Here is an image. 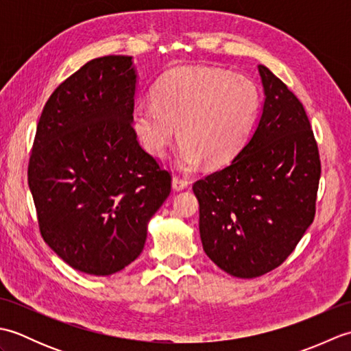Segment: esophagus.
Listing matches in <instances>:
<instances>
[{
  "mask_svg": "<svg viewBox=\"0 0 351 351\" xmlns=\"http://www.w3.org/2000/svg\"><path fill=\"white\" fill-rule=\"evenodd\" d=\"M187 187H189V181L181 180V178H178V176L171 178V189H173L175 191H182Z\"/></svg>",
  "mask_w": 351,
  "mask_h": 351,
  "instance_id": "1",
  "label": "esophagus"
}]
</instances>
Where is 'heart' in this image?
I'll return each instance as SVG.
<instances>
[{
	"instance_id": "b5f03b06",
	"label": "heart",
	"mask_w": 351,
	"mask_h": 351,
	"mask_svg": "<svg viewBox=\"0 0 351 351\" xmlns=\"http://www.w3.org/2000/svg\"><path fill=\"white\" fill-rule=\"evenodd\" d=\"M152 102H137L132 108L141 147L162 158L178 126L182 140L178 164L195 170L204 160L208 166H223L241 151L258 114L259 92L244 75L187 66L156 84Z\"/></svg>"
}]
</instances>
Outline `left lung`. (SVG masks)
<instances>
[{"label": "left lung", "mask_w": 351, "mask_h": 351, "mask_svg": "<svg viewBox=\"0 0 351 351\" xmlns=\"http://www.w3.org/2000/svg\"><path fill=\"white\" fill-rule=\"evenodd\" d=\"M264 104L247 143L226 167L195 182L204 250L223 271L274 270L314 221L322 164L302 102L258 66Z\"/></svg>", "instance_id": "left-lung-1"}]
</instances>
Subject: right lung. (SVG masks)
<instances>
[{
  "label": "right lung",
  "mask_w": 351,
  "mask_h": 351,
  "mask_svg": "<svg viewBox=\"0 0 351 351\" xmlns=\"http://www.w3.org/2000/svg\"><path fill=\"white\" fill-rule=\"evenodd\" d=\"M136 87L132 57L95 58L56 88L37 123L28 187L40 234L86 274L110 276L136 261L170 195L169 171L132 128Z\"/></svg>",
  "instance_id": "right-lung-1"
}]
</instances>
